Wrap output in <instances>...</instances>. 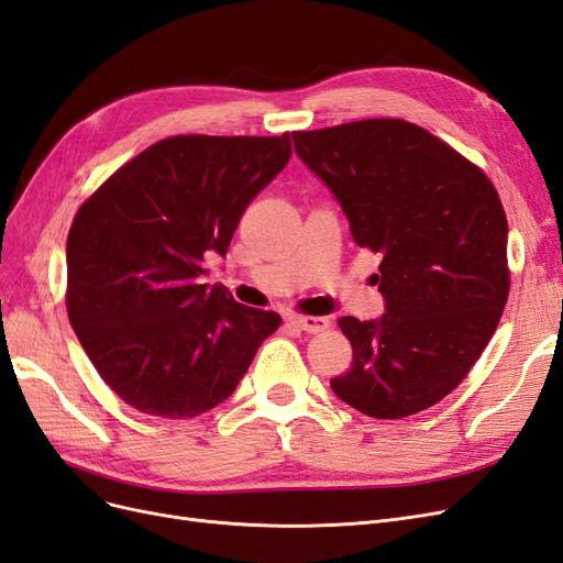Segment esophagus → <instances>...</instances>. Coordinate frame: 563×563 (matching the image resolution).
I'll list each match as a JSON object with an SVG mask.
<instances>
[{
	"label": "esophagus",
	"instance_id": "esophagus-1",
	"mask_svg": "<svg viewBox=\"0 0 563 563\" xmlns=\"http://www.w3.org/2000/svg\"><path fill=\"white\" fill-rule=\"evenodd\" d=\"M294 327H298L305 333H321L329 329V319L327 317H308V314H296L291 317Z\"/></svg>",
	"mask_w": 563,
	"mask_h": 563
}]
</instances>
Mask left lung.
<instances>
[{"instance_id": "8db88e82", "label": "left lung", "mask_w": 563, "mask_h": 563, "mask_svg": "<svg viewBox=\"0 0 563 563\" xmlns=\"http://www.w3.org/2000/svg\"><path fill=\"white\" fill-rule=\"evenodd\" d=\"M298 157L331 187L354 242L380 253L378 321L340 317L352 368L331 380L356 411L397 420L465 380L509 294L507 218L479 166L406 119L294 131Z\"/></svg>"}]
</instances>
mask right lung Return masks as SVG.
Segmentation results:
<instances>
[{"label":"right lung","instance_id":"1","mask_svg":"<svg viewBox=\"0 0 563 563\" xmlns=\"http://www.w3.org/2000/svg\"><path fill=\"white\" fill-rule=\"evenodd\" d=\"M291 159L282 135H172L81 203L65 305L98 376L141 413L195 418L225 401L282 317L203 284L246 207Z\"/></svg>","mask_w":563,"mask_h":563}]
</instances>
